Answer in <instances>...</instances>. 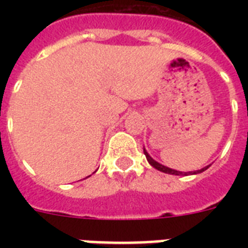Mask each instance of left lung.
<instances>
[{
	"label": "left lung",
	"mask_w": 248,
	"mask_h": 248,
	"mask_svg": "<svg viewBox=\"0 0 248 248\" xmlns=\"http://www.w3.org/2000/svg\"><path fill=\"white\" fill-rule=\"evenodd\" d=\"M144 155H145V157H147L149 165L153 166V167L158 170V171H162V172H165V173H170V175H188V173H190V175H194V173L203 172L204 170L208 169V166H207V167H203V169L197 170V171H190V172H181V171H176V170H172V169H170V167H166V166L161 165V163H158L157 161H155V159L152 158L151 155H148V152L145 151V149H144Z\"/></svg>",
	"instance_id": "1"
}]
</instances>
